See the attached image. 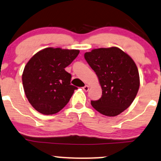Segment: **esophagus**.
<instances>
[{"instance_id": "34e87169", "label": "esophagus", "mask_w": 161, "mask_h": 161, "mask_svg": "<svg viewBox=\"0 0 161 161\" xmlns=\"http://www.w3.org/2000/svg\"><path fill=\"white\" fill-rule=\"evenodd\" d=\"M89 88H90V87H89L88 85H85L84 87H83V90H84L85 92H87L89 90Z\"/></svg>"}]
</instances>
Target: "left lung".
Wrapping results in <instances>:
<instances>
[{"label":"left lung","instance_id":"1","mask_svg":"<svg viewBox=\"0 0 161 161\" xmlns=\"http://www.w3.org/2000/svg\"><path fill=\"white\" fill-rule=\"evenodd\" d=\"M84 58L96 72L103 90L99 100L91 101L92 106L106 116L120 114L135 99L140 84L133 58L115 47L94 49L85 53Z\"/></svg>","mask_w":161,"mask_h":161}]
</instances>
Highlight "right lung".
Listing matches in <instances>:
<instances>
[{
	"label": "right lung",
	"mask_w": 161,
	"mask_h": 161,
	"mask_svg": "<svg viewBox=\"0 0 161 161\" xmlns=\"http://www.w3.org/2000/svg\"><path fill=\"white\" fill-rule=\"evenodd\" d=\"M78 50L48 47L30 58L22 73V84L32 107L43 114H54L67 105L76 86L65 69L77 57Z\"/></svg>",
	"instance_id": "obj_1"
}]
</instances>
